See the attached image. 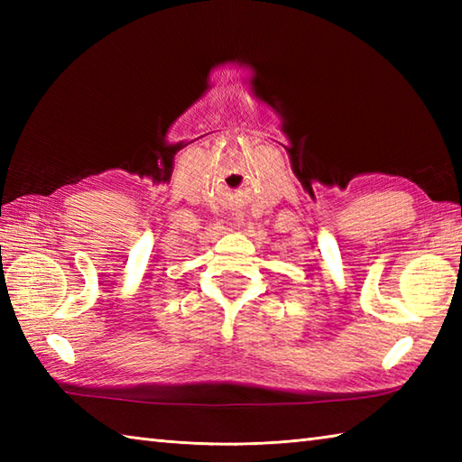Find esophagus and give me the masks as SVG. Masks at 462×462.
<instances>
[{
	"mask_svg": "<svg viewBox=\"0 0 462 462\" xmlns=\"http://www.w3.org/2000/svg\"><path fill=\"white\" fill-rule=\"evenodd\" d=\"M242 220H244V218H240V216H236V218H234V226H236V228H240V226L244 224Z\"/></svg>",
	"mask_w": 462,
	"mask_h": 462,
	"instance_id": "34e87169",
	"label": "esophagus"
}]
</instances>
